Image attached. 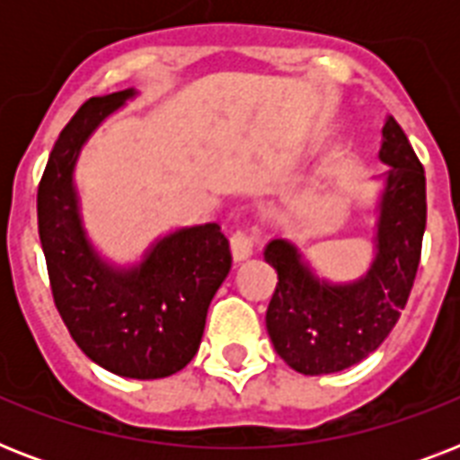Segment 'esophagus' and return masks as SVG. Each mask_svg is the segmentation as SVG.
Segmentation results:
<instances>
[{"instance_id":"esophagus-1","label":"esophagus","mask_w":460,"mask_h":460,"mask_svg":"<svg viewBox=\"0 0 460 460\" xmlns=\"http://www.w3.org/2000/svg\"><path fill=\"white\" fill-rule=\"evenodd\" d=\"M255 243H258V234L248 229H238L234 236H231V252L236 260H248L255 251Z\"/></svg>"}]
</instances>
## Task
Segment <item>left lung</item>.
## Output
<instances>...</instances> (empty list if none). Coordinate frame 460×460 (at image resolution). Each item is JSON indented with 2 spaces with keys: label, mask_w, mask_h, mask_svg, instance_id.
Listing matches in <instances>:
<instances>
[{
  "label": "left lung",
  "mask_w": 460,
  "mask_h": 460,
  "mask_svg": "<svg viewBox=\"0 0 460 460\" xmlns=\"http://www.w3.org/2000/svg\"><path fill=\"white\" fill-rule=\"evenodd\" d=\"M375 179L382 190L375 202V258L367 272L346 284H332L313 272L301 248L272 238L265 260L277 270V288L267 307V332L274 350L301 375H332L382 346L406 307L420 265L428 219L425 169L396 119L386 117Z\"/></svg>",
  "instance_id": "left-lung-1"
}]
</instances>
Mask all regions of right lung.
Instances as JSON below:
<instances>
[{
	"label": "right lung",
	"mask_w": 460,
	"mask_h": 460,
	"mask_svg": "<svg viewBox=\"0 0 460 460\" xmlns=\"http://www.w3.org/2000/svg\"><path fill=\"white\" fill-rule=\"evenodd\" d=\"M136 95L128 88L93 97L64 126L40 181L38 229L54 305L78 349L119 377L159 379L183 370L200 349L231 251L217 222L157 238L133 265H114L88 238L75 162L97 126Z\"/></svg>",
	"instance_id": "right-lung-1"
}]
</instances>
